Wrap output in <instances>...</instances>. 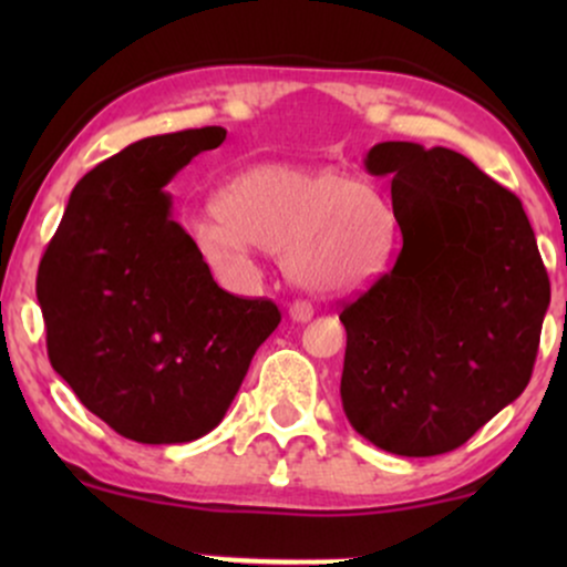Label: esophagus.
Segmentation results:
<instances>
[{"label": "esophagus", "instance_id": "esophagus-1", "mask_svg": "<svg viewBox=\"0 0 567 567\" xmlns=\"http://www.w3.org/2000/svg\"><path fill=\"white\" fill-rule=\"evenodd\" d=\"M288 311H290L292 322H309L311 317H315V306H311L309 301H292Z\"/></svg>", "mask_w": 567, "mask_h": 567}]
</instances>
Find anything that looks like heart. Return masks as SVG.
Segmentation results:
<instances>
[{
  "mask_svg": "<svg viewBox=\"0 0 567 567\" xmlns=\"http://www.w3.org/2000/svg\"><path fill=\"white\" fill-rule=\"evenodd\" d=\"M218 218L197 229L202 256L220 269H247L250 245L285 258L311 290L341 292L368 282L392 247L383 199L336 171L252 167L218 197Z\"/></svg>",
  "mask_w": 567,
  "mask_h": 567,
  "instance_id": "b5f03b06",
  "label": "heart"
}]
</instances>
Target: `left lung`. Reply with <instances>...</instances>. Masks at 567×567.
Wrapping results in <instances>:
<instances>
[{"mask_svg":"<svg viewBox=\"0 0 567 567\" xmlns=\"http://www.w3.org/2000/svg\"><path fill=\"white\" fill-rule=\"evenodd\" d=\"M392 178L402 250L341 311V402L386 453L464 445L528 386L549 277L523 202L451 148L383 141L365 157Z\"/></svg>","mask_w":567,"mask_h":567,"instance_id":"8db88e82","label":"left lung"}]
</instances>
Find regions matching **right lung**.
Masks as SVG:
<instances>
[{
	"instance_id": "obj_1",
	"label": "right lung",
	"mask_w": 567,
	"mask_h": 567,
	"mask_svg": "<svg viewBox=\"0 0 567 567\" xmlns=\"http://www.w3.org/2000/svg\"><path fill=\"white\" fill-rule=\"evenodd\" d=\"M224 127L154 135L93 167L44 250L37 298L55 373L122 437L178 445L213 432L282 320L218 288L173 218L167 184Z\"/></svg>"
}]
</instances>
